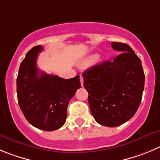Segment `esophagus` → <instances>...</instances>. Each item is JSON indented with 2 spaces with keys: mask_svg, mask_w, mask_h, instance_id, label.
Instances as JSON below:
<instances>
[{
  "mask_svg": "<svg viewBox=\"0 0 160 160\" xmlns=\"http://www.w3.org/2000/svg\"><path fill=\"white\" fill-rule=\"evenodd\" d=\"M80 83H81V85L83 86V76L80 75Z\"/></svg>",
  "mask_w": 160,
  "mask_h": 160,
  "instance_id": "esophagus-1",
  "label": "esophagus"
}]
</instances>
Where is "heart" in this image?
Here are the masks:
<instances>
[{
	"label": "heart",
	"instance_id": "obj_1",
	"mask_svg": "<svg viewBox=\"0 0 160 160\" xmlns=\"http://www.w3.org/2000/svg\"><path fill=\"white\" fill-rule=\"evenodd\" d=\"M95 58H96V56H95V55H92V56L91 57V58H89V59L87 61V63H89V62H93L94 60H95Z\"/></svg>",
	"mask_w": 160,
	"mask_h": 160
}]
</instances>
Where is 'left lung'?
<instances>
[{"label":"left lung","instance_id":"left-lung-1","mask_svg":"<svg viewBox=\"0 0 160 160\" xmlns=\"http://www.w3.org/2000/svg\"><path fill=\"white\" fill-rule=\"evenodd\" d=\"M119 54L113 61L83 72L92 116L98 124L116 127L132 118L142 98L144 73L141 59L129 45L111 43Z\"/></svg>","mask_w":160,"mask_h":160}]
</instances>
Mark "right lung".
Returning <instances> with one entry per match:
<instances>
[{"label":"right lung","mask_w":160,"mask_h":160,"mask_svg":"<svg viewBox=\"0 0 160 160\" xmlns=\"http://www.w3.org/2000/svg\"><path fill=\"white\" fill-rule=\"evenodd\" d=\"M42 46L33 47L20 64L16 80L18 102L31 125L53 131L65 124L68 102L81 87L80 76L63 79L39 71L36 61Z\"/></svg>","instance_id":"1"}]
</instances>
